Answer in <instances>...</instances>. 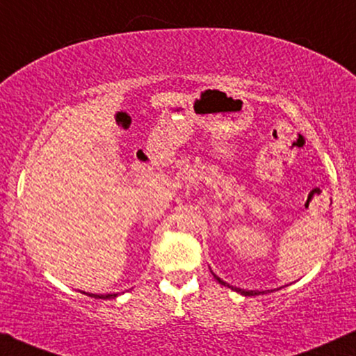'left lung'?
I'll use <instances>...</instances> for the list:
<instances>
[{
	"instance_id": "8db88e82",
	"label": "left lung",
	"mask_w": 356,
	"mask_h": 356,
	"mask_svg": "<svg viewBox=\"0 0 356 356\" xmlns=\"http://www.w3.org/2000/svg\"><path fill=\"white\" fill-rule=\"evenodd\" d=\"M213 275H214V279H216L219 284H221V285H226V287H229V289H232V291L239 292V293H241V296H245V297H251V296H261V293H267L266 291H262V292H261V291H244V289H238V287H232V285H229V284H227V282H225V280H221V279H219L216 274H213Z\"/></svg>"
}]
</instances>
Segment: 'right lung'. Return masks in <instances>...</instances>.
I'll return each instance as SVG.
<instances>
[{"instance_id": "obj_1", "label": "right lung", "mask_w": 356, "mask_h": 356, "mask_svg": "<svg viewBox=\"0 0 356 356\" xmlns=\"http://www.w3.org/2000/svg\"><path fill=\"white\" fill-rule=\"evenodd\" d=\"M87 296L94 297V299H115L118 293H87Z\"/></svg>"}]
</instances>
